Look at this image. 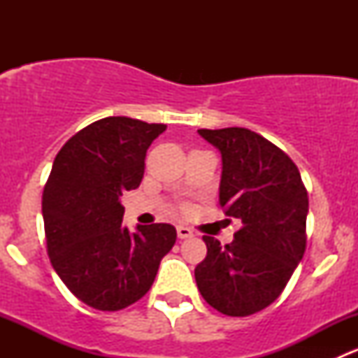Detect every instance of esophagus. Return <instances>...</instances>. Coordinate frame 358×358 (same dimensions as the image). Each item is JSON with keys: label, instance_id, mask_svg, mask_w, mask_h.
Returning a JSON list of instances; mask_svg holds the SVG:
<instances>
[{"label": "esophagus", "instance_id": "obj_1", "mask_svg": "<svg viewBox=\"0 0 358 358\" xmlns=\"http://www.w3.org/2000/svg\"><path fill=\"white\" fill-rule=\"evenodd\" d=\"M176 234H178L180 239H189V237L194 236L192 230H190L189 227H185V225H178V227H176Z\"/></svg>", "mask_w": 358, "mask_h": 358}]
</instances>
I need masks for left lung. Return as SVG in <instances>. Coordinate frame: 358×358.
<instances>
[{"label": "left lung", "mask_w": 358, "mask_h": 358, "mask_svg": "<svg viewBox=\"0 0 358 358\" xmlns=\"http://www.w3.org/2000/svg\"><path fill=\"white\" fill-rule=\"evenodd\" d=\"M222 154L220 206L243 222L222 246L202 241L196 266L202 298L223 315L248 317L272 305L306 249L308 194L284 150L248 128L197 129Z\"/></svg>", "instance_id": "1"}]
</instances>
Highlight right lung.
<instances>
[{
    "label": "right lung",
    "instance_id": "right-lung-1",
    "mask_svg": "<svg viewBox=\"0 0 358 358\" xmlns=\"http://www.w3.org/2000/svg\"><path fill=\"white\" fill-rule=\"evenodd\" d=\"M166 124L112 115L76 133L60 149L43 190L50 262L88 306L115 312L152 286L176 241L169 223L122 227L119 197L140 185L150 143Z\"/></svg>",
    "mask_w": 358,
    "mask_h": 358
}]
</instances>
